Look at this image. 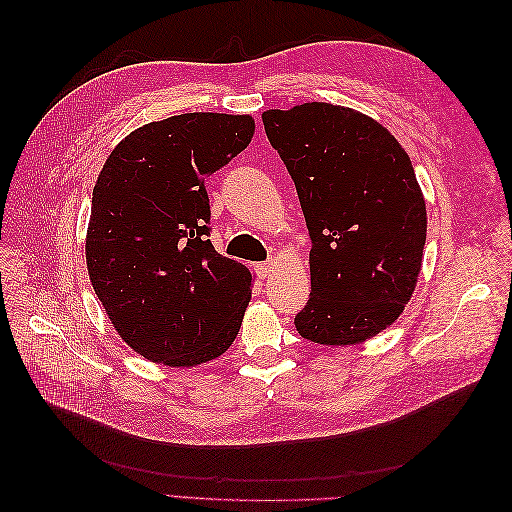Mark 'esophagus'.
<instances>
[{"instance_id": "obj_1", "label": "esophagus", "mask_w": 512, "mask_h": 512, "mask_svg": "<svg viewBox=\"0 0 512 512\" xmlns=\"http://www.w3.org/2000/svg\"><path fill=\"white\" fill-rule=\"evenodd\" d=\"M273 267H275V262L267 260V262H260V265H256V271L260 277H267L273 271Z\"/></svg>"}]
</instances>
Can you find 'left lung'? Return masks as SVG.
<instances>
[{
	"label": "left lung",
	"mask_w": 512,
	"mask_h": 512,
	"mask_svg": "<svg viewBox=\"0 0 512 512\" xmlns=\"http://www.w3.org/2000/svg\"><path fill=\"white\" fill-rule=\"evenodd\" d=\"M262 123L299 194L312 239L303 339L361 344L401 316L418 282L427 209L406 149L354 108L305 102Z\"/></svg>",
	"instance_id": "obj_1"
}]
</instances>
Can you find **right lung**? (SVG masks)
Returning a JSON list of instances; mask_svg holds the SVG:
<instances>
[{"mask_svg":"<svg viewBox=\"0 0 512 512\" xmlns=\"http://www.w3.org/2000/svg\"><path fill=\"white\" fill-rule=\"evenodd\" d=\"M250 115L185 113L136 128L91 196L85 258L119 337L147 361L194 367L235 342L252 273L215 252L205 179L250 145Z\"/></svg>","mask_w":512,"mask_h":512,"instance_id":"1","label":"right lung"}]
</instances>
